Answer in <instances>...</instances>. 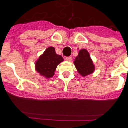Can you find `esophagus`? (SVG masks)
Masks as SVG:
<instances>
[{
    "mask_svg": "<svg viewBox=\"0 0 128 128\" xmlns=\"http://www.w3.org/2000/svg\"><path fill=\"white\" fill-rule=\"evenodd\" d=\"M65 59H66V60H67V61L70 62L71 60H72V57H66Z\"/></svg>",
    "mask_w": 128,
    "mask_h": 128,
    "instance_id": "34e87169",
    "label": "esophagus"
}]
</instances>
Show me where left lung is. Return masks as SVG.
<instances>
[{
	"mask_svg": "<svg viewBox=\"0 0 128 128\" xmlns=\"http://www.w3.org/2000/svg\"><path fill=\"white\" fill-rule=\"evenodd\" d=\"M74 64L78 73L82 76H86L91 74L95 70L92 60L88 51L86 49L80 50L78 56L74 59Z\"/></svg>",
	"mask_w": 128,
	"mask_h": 128,
	"instance_id": "obj_1",
	"label": "left lung"
}]
</instances>
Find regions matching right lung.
<instances>
[{"mask_svg": "<svg viewBox=\"0 0 128 128\" xmlns=\"http://www.w3.org/2000/svg\"><path fill=\"white\" fill-rule=\"evenodd\" d=\"M63 60L62 56L56 54L54 47H48L36 62V70L46 78H52L58 64Z\"/></svg>", "mask_w": 128, "mask_h": 128, "instance_id": "add662e5", "label": "right lung"}]
</instances>
